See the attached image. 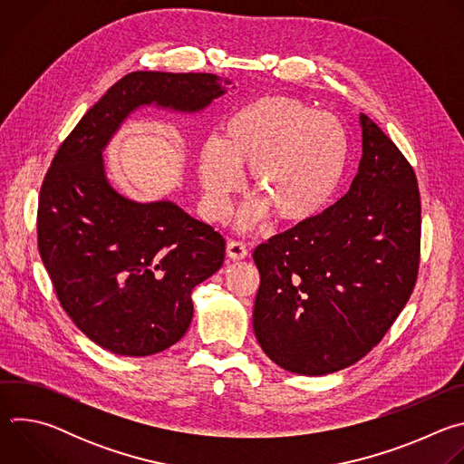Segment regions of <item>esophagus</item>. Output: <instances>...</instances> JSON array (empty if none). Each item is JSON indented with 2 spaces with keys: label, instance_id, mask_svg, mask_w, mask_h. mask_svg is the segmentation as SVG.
I'll list each match as a JSON object with an SVG mask.
<instances>
[{
  "label": "esophagus",
  "instance_id": "esophagus-1",
  "mask_svg": "<svg viewBox=\"0 0 464 464\" xmlns=\"http://www.w3.org/2000/svg\"><path fill=\"white\" fill-rule=\"evenodd\" d=\"M226 255L229 260H242L247 256V247L240 240H229L226 246Z\"/></svg>",
  "mask_w": 464,
  "mask_h": 464
}]
</instances>
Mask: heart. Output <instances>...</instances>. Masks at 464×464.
I'll return each instance as SVG.
<instances>
[{
	"mask_svg": "<svg viewBox=\"0 0 464 464\" xmlns=\"http://www.w3.org/2000/svg\"><path fill=\"white\" fill-rule=\"evenodd\" d=\"M343 122L295 97H260L238 108L224 138H209L198 150L204 211L220 222L240 188V169L255 196L242 224L276 217L295 226L317 217L340 187L349 161Z\"/></svg>",
	"mask_w": 464,
	"mask_h": 464,
	"instance_id": "1",
	"label": "heart"
}]
</instances>
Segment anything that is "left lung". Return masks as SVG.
I'll list each match as a JSON object with an SVG mask.
<instances>
[{
  "mask_svg": "<svg viewBox=\"0 0 464 464\" xmlns=\"http://www.w3.org/2000/svg\"><path fill=\"white\" fill-rule=\"evenodd\" d=\"M349 192L253 251L258 345L279 367L321 376L362 360L406 306L419 272L420 196L402 152L363 113Z\"/></svg>",
  "mask_w": 464,
  "mask_h": 464,
  "instance_id": "8db88e82",
  "label": "left lung"
}]
</instances>
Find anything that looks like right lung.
I'll use <instances>...</instances> for the list:
<instances>
[{"mask_svg": "<svg viewBox=\"0 0 464 464\" xmlns=\"http://www.w3.org/2000/svg\"><path fill=\"white\" fill-rule=\"evenodd\" d=\"M229 84L213 73H130L86 111L45 174L42 262L65 314L113 354L150 356L179 342L192 288L220 270L226 242L170 200L141 204L117 192L102 152L136 110L200 113Z\"/></svg>", "mask_w": 464, "mask_h": 464, "instance_id": "1", "label": "right lung"}]
</instances>
